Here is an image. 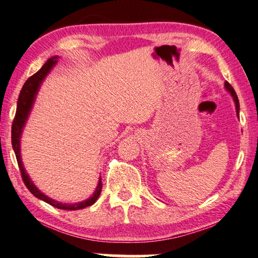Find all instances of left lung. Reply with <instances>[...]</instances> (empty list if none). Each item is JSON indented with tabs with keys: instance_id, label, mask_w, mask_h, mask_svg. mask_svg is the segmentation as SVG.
Masks as SVG:
<instances>
[{
	"instance_id": "obj_1",
	"label": "left lung",
	"mask_w": 258,
	"mask_h": 258,
	"mask_svg": "<svg viewBox=\"0 0 258 258\" xmlns=\"http://www.w3.org/2000/svg\"><path fill=\"white\" fill-rule=\"evenodd\" d=\"M225 89H226V91L228 92V93H229V94L231 95L232 100H234L235 108H236V114H237L238 118H239V101H238L236 92H235L234 89H232V86H231L229 83H228V82H225Z\"/></svg>"
}]
</instances>
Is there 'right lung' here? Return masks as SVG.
Wrapping results in <instances>:
<instances>
[{"mask_svg":"<svg viewBox=\"0 0 258 258\" xmlns=\"http://www.w3.org/2000/svg\"><path fill=\"white\" fill-rule=\"evenodd\" d=\"M58 56H53L49 58L43 66L39 70L36 74H33L31 77H29L27 80L26 83L22 86L20 95H19L18 99V104H17V112L16 116H14L13 123H12V147L14 150V154H16V157L18 160V165L19 168H20V172L22 175V179L26 186L28 187L29 191H30L33 196L36 198L40 199V200L47 202L48 205H50L55 208L58 209H62V210H80V209H84L86 207H90L92 205H94L100 197L101 189H102V182H101V176L99 178V183L96 185V188L94 193L92 196L86 199V200L82 201V202H77V203H62L59 201L53 200V199L49 198L46 196L45 193H42L40 189H39L35 184H33V181L29 176V174L27 173L26 168L23 166L22 163V158H21V136L23 133V129L26 127L27 120L30 115L31 110L33 108V103L36 101V96L39 92V89L42 84V82L45 81L47 75L49 74L53 67L57 64V59Z\"/></svg>","mask_w":258,"mask_h":258,"instance_id":"obj_1","label":"right lung"}]
</instances>
